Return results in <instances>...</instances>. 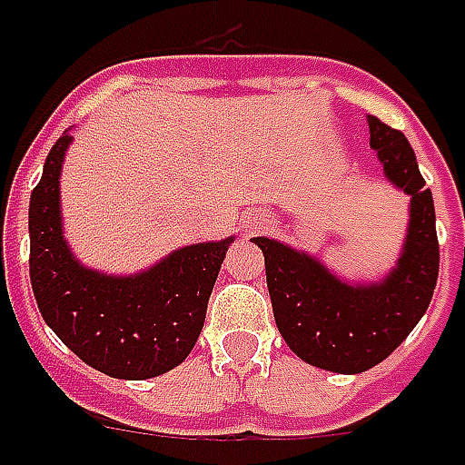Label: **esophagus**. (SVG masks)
I'll return each mask as SVG.
<instances>
[{
  "instance_id": "obj_1",
  "label": "esophagus",
  "mask_w": 465,
  "mask_h": 465,
  "mask_svg": "<svg viewBox=\"0 0 465 465\" xmlns=\"http://www.w3.org/2000/svg\"><path fill=\"white\" fill-rule=\"evenodd\" d=\"M263 219H253V222H251V226H253V229H261V226H263Z\"/></svg>"
}]
</instances>
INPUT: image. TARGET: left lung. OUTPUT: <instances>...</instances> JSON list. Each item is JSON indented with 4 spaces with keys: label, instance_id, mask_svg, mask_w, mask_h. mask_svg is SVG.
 Here are the masks:
<instances>
[{
    "label": "left lung",
    "instance_id": "8db88e82",
    "mask_svg": "<svg viewBox=\"0 0 465 465\" xmlns=\"http://www.w3.org/2000/svg\"><path fill=\"white\" fill-rule=\"evenodd\" d=\"M370 145L384 174L411 197V222L401 259L381 283L347 285L308 253L273 239H253L266 259L273 318L285 345L312 367L357 374L390 357L431 302L439 278V239L431 189L416 164L414 150L374 115Z\"/></svg>",
    "mask_w": 465,
    "mask_h": 465
}]
</instances>
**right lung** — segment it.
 Returning a JSON list of instances; mask_svg holds the SVG:
<instances>
[{
  "instance_id": "add662e5",
  "label": "right lung",
  "mask_w": 465,
  "mask_h": 465,
  "mask_svg": "<svg viewBox=\"0 0 465 465\" xmlns=\"http://www.w3.org/2000/svg\"><path fill=\"white\" fill-rule=\"evenodd\" d=\"M71 135L51 147L31 192L29 273L41 318L93 370L118 380L170 372L204 328L209 295L233 239L174 251L137 276L84 268L61 233L58 177Z\"/></svg>"
}]
</instances>
